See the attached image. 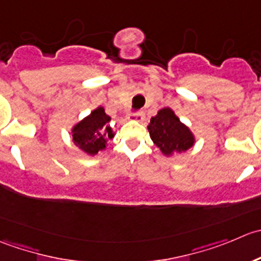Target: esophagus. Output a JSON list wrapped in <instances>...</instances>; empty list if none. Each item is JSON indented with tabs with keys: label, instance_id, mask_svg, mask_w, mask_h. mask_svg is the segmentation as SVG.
I'll return each mask as SVG.
<instances>
[{
	"label": "esophagus",
	"instance_id": "esophagus-1",
	"mask_svg": "<svg viewBox=\"0 0 261 261\" xmlns=\"http://www.w3.org/2000/svg\"><path fill=\"white\" fill-rule=\"evenodd\" d=\"M132 119L137 120V122H143L144 120V113L143 112H138V113H134V114L129 115Z\"/></svg>",
	"mask_w": 261,
	"mask_h": 261
}]
</instances>
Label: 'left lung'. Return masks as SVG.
Masks as SVG:
<instances>
[{
    "label": "left lung",
    "instance_id": "1",
    "mask_svg": "<svg viewBox=\"0 0 261 261\" xmlns=\"http://www.w3.org/2000/svg\"><path fill=\"white\" fill-rule=\"evenodd\" d=\"M147 128L153 143L165 156L188 151L195 142L192 130L180 122L170 108L159 110Z\"/></svg>",
    "mask_w": 261,
    "mask_h": 261
}]
</instances>
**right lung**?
Returning a JSON list of instances; mask_svg holds the SVG:
<instances>
[{
  "label": "right lung",
  "instance_id": "add662e5",
  "mask_svg": "<svg viewBox=\"0 0 261 261\" xmlns=\"http://www.w3.org/2000/svg\"><path fill=\"white\" fill-rule=\"evenodd\" d=\"M109 123L110 117L107 115L104 108H96L72 128V141L80 149L95 156L104 151L108 141L114 137Z\"/></svg>",
  "mask_w": 261,
  "mask_h": 261
}]
</instances>
